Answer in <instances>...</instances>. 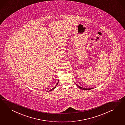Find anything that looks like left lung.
Here are the masks:
<instances>
[{"label":"left lung","mask_w":125,"mask_h":125,"mask_svg":"<svg viewBox=\"0 0 125 125\" xmlns=\"http://www.w3.org/2000/svg\"><path fill=\"white\" fill-rule=\"evenodd\" d=\"M76 86L80 88H81V89H83V90H90V89H92V88H83V87H80L78 85H77V84H76Z\"/></svg>","instance_id":"1"}]
</instances>
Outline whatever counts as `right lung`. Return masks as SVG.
Segmentation results:
<instances>
[{"mask_svg":"<svg viewBox=\"0 0 125 125\" xmlns=\"http://www.w3.org/2000/svg\"><path fill=\"white\" fill-rule=\"evenodd\" d=\"M58 83H59V82H58ZM58 83H57V84H56V86H55V87H53V88H52V89H51V90H49V91H52V90H53V89H54V88H55V87H56V86H57V85H58Z\"/></svg>","mask_w":125,"mask_h":125,"instance_id":"right-lung-1","label":"right lung"}]
</instances>
